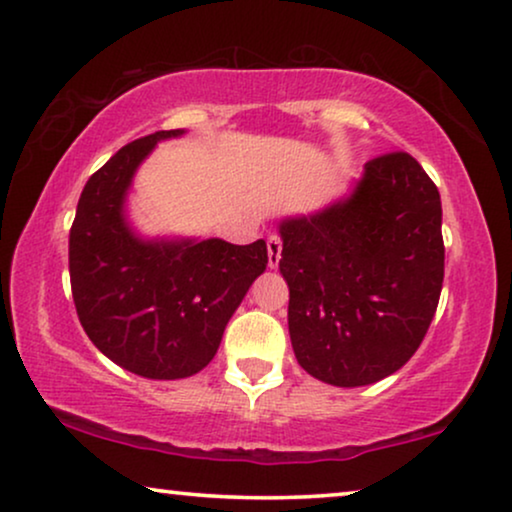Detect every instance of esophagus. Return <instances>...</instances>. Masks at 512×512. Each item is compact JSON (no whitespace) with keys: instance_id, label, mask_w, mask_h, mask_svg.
Masks as SVG:
<instances>
[{"instance_id":"esophagus-1","label":"esophagus","mask_w":512,"mask_h":512,"mask_svg":"<svg viewBox=\"0 0 512 512\" xmlns=\"http://www.w3.org/2000/svg\"><path fill=\"white\" fill-rule=\"evenodd\" d=\"M279 258H282V237L270 235L268 237V265L270 268H277Z\"/></svg>"}]
</instances>
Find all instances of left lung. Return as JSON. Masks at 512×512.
<instances>
[{
  "mask_svg": "<svg viewBox=\"0 0 512 512\" xmlns=\"http://www.w3.org/2000/svg\"><path fill=\"white\" fill-rule=\"evenodd\" d=\"M440 193L410 153L366 163L352 198L279 226L289 333L307 373L363 387L422 345L445 277Z\"/></svg>",
  "mask_w": 512,
  "mask_h": 512,
  "instance_id": "obj_1",
  "label": "left lung"
}]
</instances>
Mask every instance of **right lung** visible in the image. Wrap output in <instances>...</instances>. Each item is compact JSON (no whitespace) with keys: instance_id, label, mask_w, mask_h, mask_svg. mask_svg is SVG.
<instances>
[{"instance_id":"right-lung-1","label":"right lung","mask_w":512,"mask_h":512,"mask_svg":"<svg viewBox=\"0 0 512 512\" xmlns=\"http://www.w3.org/2000/svg\"><path fill=\"white\" fill-rule=\"evenodd\" d=\"M158 130L125 144L83 188L69 230V282L83 331L104 356L151 380L200 373L214 359L223 328L268 265V247L142 242L123 221L132 174Z\"/></svg>"}]
</instances>
